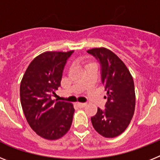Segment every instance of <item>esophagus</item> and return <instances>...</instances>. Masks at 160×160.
<instances>
[{
    "label": "esophagus",
    "instance_id": "1",
    "mask_svg": "<svg viewBox=\"0 0 160 160\" xmlns=\"http://www.w3.org/2000/svg\"><path fill=\"white\" fill-rule=\"evenodd\" d=\"M76 105H77V106H78V107H80V108H83V107L85 106L87 104H86V103H81V102H77V103H76Z\"/></svg>",
    "mask_w": 160,
    "mask_h": 160
}]
</instances>
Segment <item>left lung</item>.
Listing matches in <instances>:
<instances>
[{"label":"left lung","mask_w":160,"mask_h":160,"mask_svg":"<svg viewBox=\"0 0 160 160\" xmlns=\"http://www.w3.org/2000/svg\"><path fill=\"white\" fill-rule=\"evenodd\" d=\"M101 67V84L107 91L105 109L98 108L92 124L96 131L105 138H114L125 131L130 124L135 107L133 77L125 63L106 48L87 51Z\"/></svg>","instance_id":"1"}]
</instances>
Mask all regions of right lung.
<instances>
[{
  "label": "right lung",
  "instance_id": "add662e5",
  "mask_svg": "<svg viewBox=\"0 0 160 160\" xmlns=\"http://www.w3.org/2000/svg\"><path fill=\"white\" fill-rule=\"evenodd\" d=\"M73 52L41 54L30 63L21 82V104L26 120L46 139L60 138L72 126V104L53 101L51 97L60 86L64 67Z\"/></svg>",
  "mask_w": 160,
  "mask_h": 160
}]
</instances>
